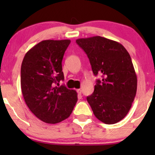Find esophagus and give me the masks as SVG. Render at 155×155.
<instances>
[{"mask_svg":"<svg viewBox=\"0 0 155 155\" xmlns=\"http://www.w3.org/2000/svg\"><path fill=\"white\" fill-rule=\"evenodd\" d=\"M76 91H77V93L79 94H82V90H81L80 88L77 89V90H76Z\"/></svg>","mask_w":155,"mask_h":155,"instance_id":"obj_1","label":"esophagus"}]
</instances>
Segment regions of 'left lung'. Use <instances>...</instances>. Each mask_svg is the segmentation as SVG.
<instances>
[{
	"instance_id": "obj_1",
	"label": "left lung",
	"mask_w": 155,
	"mask_h": 155,
	"mask_svg": "<svg viewBox=\"0 0 155 155\" xmlns=\"http://www.w3.org/2000/svg\"><path fill=\"white\" fill-rule=\"evenodd\" d=\"M76 43L87 54L94 74L102 76L87 97L94 114L105 124L118 122L137 93V77L129 53L121 43L100 36L77 39Z\"/></svg>"
}]
</instances>
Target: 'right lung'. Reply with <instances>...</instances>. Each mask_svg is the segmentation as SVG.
Here are the masks:
<instances>
[{"label": "right lung", "instance_id": "right-lung-1", "mask_svg": "<svg viewBox=\"0 0 155 155\" xmlns=\"http://www.w3.org/2000/svg\"><path fill=\"white\" fill-rule=\"evenodd\" d=\"M70 40H43L25 55L21 67V88L28 107L48 124L68 118L77 102L75 90L60 87L64 80L62 59Z\"/></svg>", "mask_w": 155, "mask_h": 155}]
</instances>
